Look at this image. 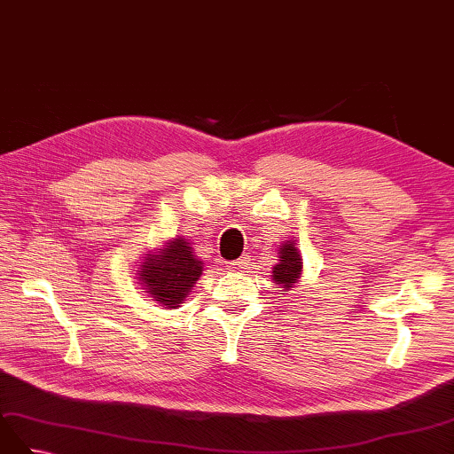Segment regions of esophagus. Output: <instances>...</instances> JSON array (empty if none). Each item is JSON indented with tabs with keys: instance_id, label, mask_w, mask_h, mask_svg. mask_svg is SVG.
I'll return each instance as SVG.
<instances>
[{
	"instance_id": "34e87169",
	"label": "esophagus",
	"mask_w": 454,
	"mask_h": 454,
	"mask_svg": "<svg viewBox=\"0 0 454 454\" xmlns=\"http://www.w3.org/2000/svg\"><path fill=\"white\" fill-rule=\"evenodd\" d=\"M247 262H249V259L244 255V257H239V259H236V261H231V262H230V269H231V270H241V269L247 267Z\"/></svg>"
}]
</instances>
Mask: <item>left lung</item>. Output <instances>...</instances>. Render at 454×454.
Masks as SVG:
<instances>
[{"label":"left lung","instance_id":"1","mask_svg":"<svg viewBox=\"0 0 454 454\" xmlns=\"http://www.w3.org/2000/svg\"><path fill=\"white\" fill-rule=\"evenodd\" d=\"M301 269L303 262L298 247L294 246V241H284L278 249V265H275L270 275L272 280L282 286L280 292L286 294L288 290L294 288V284L300 282Z\"/></svg>","mask_w":454,"mask_h":454}]
</instances>
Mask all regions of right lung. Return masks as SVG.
<instances>
[{"instance_id": "right-lung-1", "label": "right lung", "mask_w": 454, "mask_h": 454, "mask_svg": "<svg viewBox=\"0 0 454 454\" xmlns=\"http://www.w3.org/2000/svg\"><path fill=\"white\" fill-rule=\"evenodd\" d=\"M137 275L143 290L149 292L154 301L166 308H179V303H184L199 277L203 275V261L195 257L189 241L176 238L162 249L151 251L143 257Z\"/></svg>"}]
</instances>
